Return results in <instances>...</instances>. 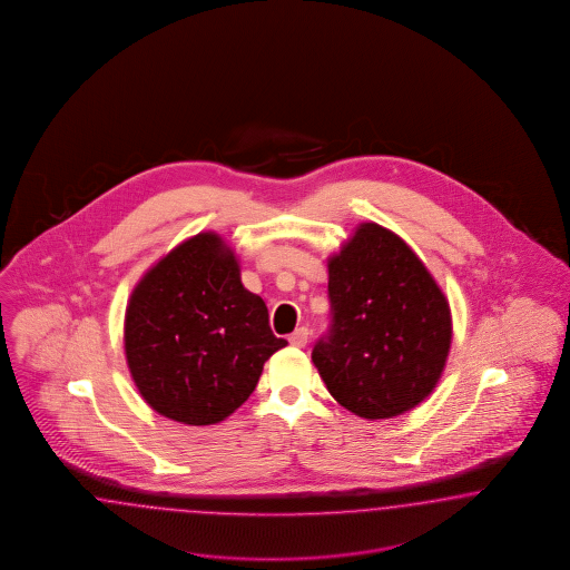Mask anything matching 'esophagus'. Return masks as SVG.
<instances>
[{
	"mask_svg": "<svg viewBox=\"0 0 570 570\" xmlns=\"http://www.w3.org/2000/svg\"><path fill=\"white\" fill-rule=\"evenodd\" d=\"M307 338H309V328H305V326L294 330L293 334L288 336V341H291V345L293 346L307 345Z\"/></svg>",
	"mask_w": 570,
	"mask_h": 570,
	"instance_id": "obj_1",
	"label": "esophagus"
}]
</instances>
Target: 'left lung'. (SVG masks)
I'll return each instance as SVG.
<instances>
[{
    "mask_svg": "<svg viewBox=\"0 0 570 570\" xmlns=\"http://www.w3.org/2000/svg\"><path fill=\"white\" fill-rule=\"evenodd\" d=\"M328 276L330 326L311 360L330 395L367 420L412 410L445 367V294L414 250L376 224L357 227Z\"/></svg>",
    "mask_w": 570,
    "mask_h": 570,
    "instance_id": "obj_1",
    "label": "left lung"
}]
</instances>
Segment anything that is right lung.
I'll return each instance as SVG.
<instances>
[{
  "mask_svg": "<svg viewBox=\"0 0 570 570\" xmlns=\"http://www.w3.org/2000/svg\"><path fill=\"white\" fill-rule=\"evenodd\" d=\"M286 345L215 234H198L158 261L125 313V353L141 397L191 426L234 414L255 391L263 363Z\"/></svg>",
  "mask_w": 570,
  "mask_h": 570,
  "instance_id": "right-lung-1",
  "label": "right lung"
}]
</instances>
